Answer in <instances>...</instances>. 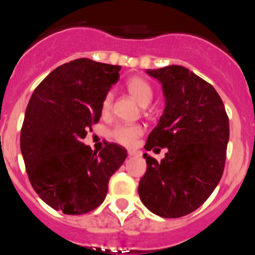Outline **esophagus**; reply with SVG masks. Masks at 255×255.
Returning a JSON list of instances; mask_svg holds the SVG:
<instances>
[{
    "label": "esophagus",
    "mask_w": 255,
    "mask_h": 255,
    "mask_svg": "<svg viewBox=\"0 0 255 255\" xmlns=\"http://www.w3.org/2000/svg\"><path fill=\"white\" fill-rule=\"evenodd\" d=\"M128 155L130 156H140V152H138V151H135V150H128Z\"/></svg>",
    "instance_id": "obj_1"
}]
</instances>
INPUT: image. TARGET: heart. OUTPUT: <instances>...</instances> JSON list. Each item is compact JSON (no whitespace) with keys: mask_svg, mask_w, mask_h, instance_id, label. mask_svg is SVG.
I'll list each match as a JSON object with an SVG mask.
<instances>
[{"mask_svg":"<svg viewBox=\"0 0 255 255\" xmlns=\"http://www.w3.org/2000/svg\"><path fill=\"white\" fill-rule=\"evenodd\" d=\"M128 92L135 98L142 107H146L151 103L153 98V90L150 83L141 77H131L127 80ZM113 95L110 93L105 94L102 102V112L108 113L112 108ZM142 133V128L138 125H120L113 131V137L119 143L130 146L135 142L136 138Z\"/></svg>","mask_w":255,"mask_h":255,"instance_id":"b5f03b06","label":"heart"}]
</instances>
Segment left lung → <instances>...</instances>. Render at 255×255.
<instances>
[{"label":"left lung","mask_w":255,"mask_h":255,"mask_svg":"<svg viewBox=\"0 0 255 255\" xmlns=\"http://www.w3.org/2000/svg\"><path fill=\"white\" fill-rule=\"evenodd\" d=\"M162 84L166 107L146 150L167 148L165 158L143 153L147 170L140 200L163 218H178L206 202L223 175L229 120L216 89L181 65L146 70Z\"/></svg>","instance_id":"obj_1"}]
</instances>
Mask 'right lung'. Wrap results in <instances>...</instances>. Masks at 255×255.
Segmentation results:
<instances>
[{"label": "right lung", "mask_w": 255, "mask_h": 255, "mask_svg": "<svg viewBox=\"0 0 255 255\" xmlns=\"http://www.w3.org/2000/svg\"><path fill=\"white\" fill-rule=\"evenodd\" d=\"M120 65L79 58L55 68L34 89L21 128L27 175L39 197L64 214L99 207L110 177L127 158L118 143L97 153L82 142L102 117V102Z\"/></svg>", "instance_id": "obj_1"}]
</instances>
